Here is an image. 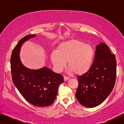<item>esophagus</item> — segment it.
<instances>
[{"mask_svg":"<svg viewBox=\"0 0 124 124\" xmlns=\"http://www.w3.org/2000/svg\"><path fill=\"white\" fill-rule=\"evenodd\" d=\"M69 77H66V76H64L63 77V79H64V81H67L68 80H69Z\"/></svg>","mask_w":124,"mask_h":124,"instance_id":"obj_1","label":"esophagus"}]
</instances>
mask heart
I'll return each mask as SVG.
<instances>
[{"label": "heart", "mask_w": 124, "mask_h": 124, "mask_svg": "<svg viewBox=\"0 0 124 124\" xmlns=\"http://www.w3.org/2000/svg\"><path fill=\"white\" fill-rule=\"evenodd\" d=\"M94 51L91 46L73 39L60 44L56 51L52 52L51 60L57 72L64 68L68 62L70 72L81 76L91 69Z\"/></svg>", "instance_id": "b5f03b06"}]
</instances>
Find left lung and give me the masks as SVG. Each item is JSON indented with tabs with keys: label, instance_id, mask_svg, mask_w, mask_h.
Returning <instances> with one entry per match:
<instances>
[{
	"label": "left lung",
	"instance_id": "left-lung-1",
	"mask_svg": "<svg viewBox=\"0 0 124 124\" xmlns=\"http://www.w3.org/2000/svg\"><path fill=\"white\" fill-rule=\"evenodd\" d=\"M116 77V61L114 54L103 43L96 46L91 68L78 76L76 96L82 106L93 108L107 99L113 90Z\"/></svg>",
	"mask_w": 124,
	"mask_h": 124
}]
</instances>
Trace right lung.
Instances as JSON below:
<instances>
[{"instance_id": "right-lung-1", "label": "right lung", "mask_w": 124, "mask_h": 124, "mask_svg": "<svg viewBox=\"0 0 124 124\" xmlns=\"http://www.w3.org/2000/svg\"><path fill=\"white\" fill-rule=\"evenodd\" d=\"M35 36H25L14 48L10 59L11 75L13 84L26 101L36 107H44L54 102L63 78L47 67L33 70L22 64L19 56L22 45Z\"/></svg>"}]
</instances>
